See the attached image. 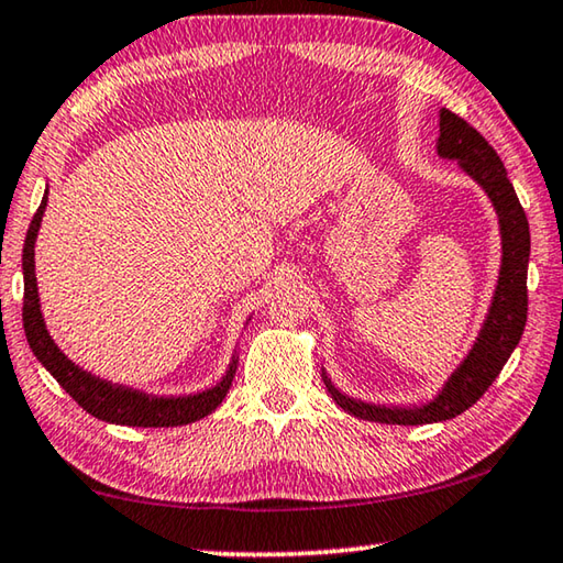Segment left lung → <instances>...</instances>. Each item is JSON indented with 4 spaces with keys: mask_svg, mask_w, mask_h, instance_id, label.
Segmentation results:
<instances>
[{
    "mask_svg": "<svg viewBox=\"0 0 563 563\" xmlns=\"http://www.w3.org/2000/svg\"><path fill=\"white\" fill-rule=\"evenodd\" d=\"M437 154L460 164L476 186L494 206L499 218L501 235V265L497 288H494L487 318H484L474 345L466 357L456 365L454 373L446 377L440 393L424 405H375L365 399H355L332 385L325 367L328 393L345 409L347 415L367 422L383 424H432L444 422L470 409L476 399L487 393L489 385L497 379L501 367L507 365L514 347L519 345L523 325H527V271H529V221L517 198V190L509 184L507 168L497 156L487 139L472 129L464 119L450 109L440 111V139H437Z\"/></svg>",
    "mask_w": 563,
    "mask_h": 563,
    "instance_id": "obj_1",
    "label": "left lung"
}]
</instances>
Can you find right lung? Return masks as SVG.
Masks as SVG:
<instances>
[{"instance_id":"1","label":"right lung","mask_w":563,"mask_h":563,"mask_svg":"<svg viewBox=\"0 0 563 563\" xmlns=\"http://www.w3.org/2000/svg\"><path fill=\"white\" fill-rule=\"evenodd\" d=\"M46 201H49V190H44L42 206L32 218V225L30 231H26V241L22 251V273H24L22 320H24L26 342H30L36 360H40L42 365L49 369L56 383H59L66 393L76 399V405L87 409V412L97 419H101V422L126 424V427H180L211 415L213 409L223 402L228 389L233 385L235 367H238L235 352L231 357V365L225 369V375L218 379L213 387L201 389V393H194V395H148V393H141V389L111 383V379H101L97 375L87 373V369L76 365L74 360L66 357L59 350V345L52 340L42 316L40 288H36V275H34V245H36V235H40Z\"/></svg>"}]
</instances>
